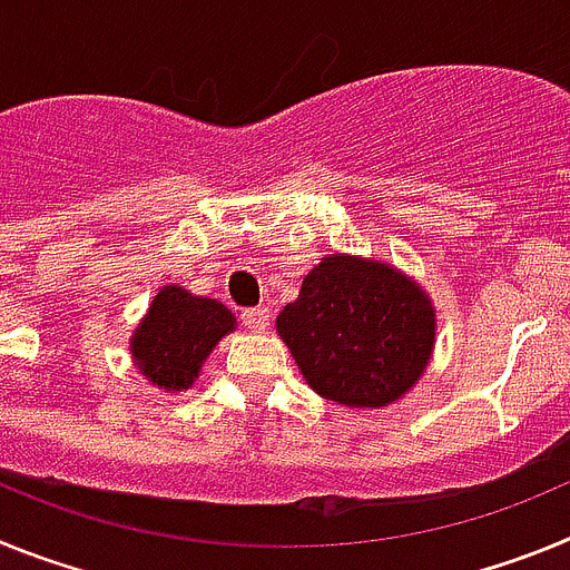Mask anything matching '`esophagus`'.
Segmentation results:
<instances>
[{
    "label": "esophagus",
    "mask_w": 570,
    "mask_h": 570,
    "mask_svg": "<svg viewBox=\"0 0 570 570\" xmlns=\"http://www.w3.org/2000/svg\"><path fill=\"white\" fill-rule=\"evenodd\" d=\"M242 322L248 325L250 331H256V334H262V331L268 328L271 325V311L268 308H248L242 311Z\"/></svg>",
    "instance_id": "obj_1"
}]
</instances>
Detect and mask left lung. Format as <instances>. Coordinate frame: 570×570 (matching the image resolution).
Here are the masks:
<instances>
[{"mask_svg":"<svg viewBox=\"0 0 570 570\" xmlns=\"http://www.w3.org/2000/svg\"><path fill=\"white\" fill-rule=\"evenodd\" d=\"M276 334L316 394L345 407H385L425 374L436 308L394 265L328 254L279 311Z\"/></svg>","mask_w":570,"mask_h":570,"instance_id":"left-lung-1","label":"left lung"}]
</instances>
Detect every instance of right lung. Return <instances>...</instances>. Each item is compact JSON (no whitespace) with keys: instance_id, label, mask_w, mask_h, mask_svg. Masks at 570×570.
Returning <instances> with one entry per match:
<instances>
[{"instance_id":"1","label":"right lung","mask_w":570,"mask_h":570,"mask_svg":"<svg viewBox=\"0 0 570 570\" xmlns=\"http://www.w3.org/2000/svg\"><path fill=\"white\" fill-rule=\"evenodd\" d=\"M234 328L236 316L223 302L165 285L130 334V360L150 385L179 394L199 380L203 362Z\"/></svg>"}]
</instances>
